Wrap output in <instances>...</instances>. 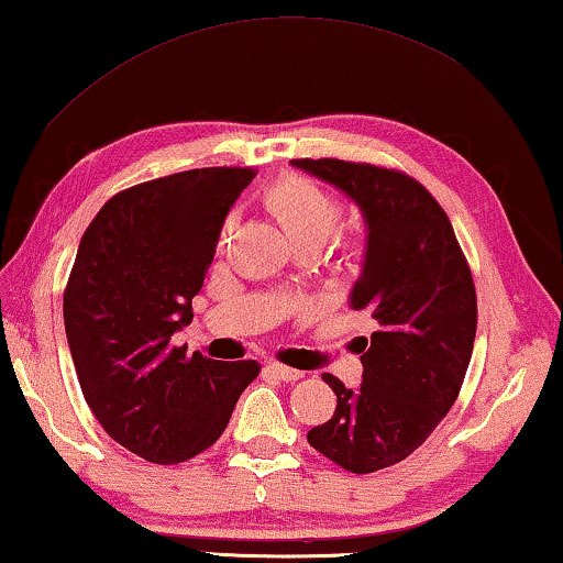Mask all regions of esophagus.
Listing matches in <instances>:
<instances>
[{"instance_id":"obj_1","label":"esophagus","mask_w":563,"mask_h":563,"mask_svg":"<svg viewBox=\"0 0 563 563\" xmlns=\"http://www.w3.org/2000/svg\"><path fill=\"white\" fill-rule=\"evenodd\" d=\"M265 369H268V373L275 375L278 379H283V383H295V379H300L305 375V373H300V369H292L288 365H283V362H268Z\"/></svg>"}]
</instances>
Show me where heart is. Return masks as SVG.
I'll list each match as a JSON object with an SVG mask.
<instances>
[{
    "instance_id": "1",
    "label": "heart",
    "mask_w": 563,
    "mask_h": 563,
    "mask_svg": "<svg viewBox=\"0 0 563 563\" xmlns=\"http://www.w3.org/2000/svg\"><path fill=\"white\" fill-rule=\"evenodd\" d=\"M263 203L290 235L300 251H318L330 241V261L338 271H352L360 261V243L345 233H335L345 206L320 180L302 174H283L265 186ZM238 218L231 213L218 233V247L231 243Z\"/></svg>"
}]
</instances>
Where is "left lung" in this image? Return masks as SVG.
I'll list each match as a JSON object with an SVG mask.
<instances>
[{"label": "left lung", "mask_w": 563, "mask_h": 563, "mask_svg": "<svg viewBox=\"0 0 563 563\" xmlns=\"http://www.w3.org/2000/svg\"><path fill=\"white\" fill-rule=\"evenodd\" d=\"M295 166L338 186L367 221L365 271L352 308L377 330L360 340L362 385L338 395L308 442L352 474L407 460L460 397L476 335V290L444 208L405 170L340 158H295Z\"/></svg>", "instance_id": "obj_1"}]
</instances>
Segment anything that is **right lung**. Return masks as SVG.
<instances>
[{"instance_id":"add662e5","label":"right lung","mask_w":563,"mask_h":563,"mask_svg":"<svg viewBox=\"0 0 563 563\" xmlns=\"http://www.w3.org/2000/svg\"><path fill=\"white\" fill-rule=\"evenodd\" d=\"M258 170H180L119 190L81 235L64 325L84 399L113 442L180 464L223 434L255 360L221 362L174 345L211 268L225 213Z\"/></svg>"}]
</instances>
